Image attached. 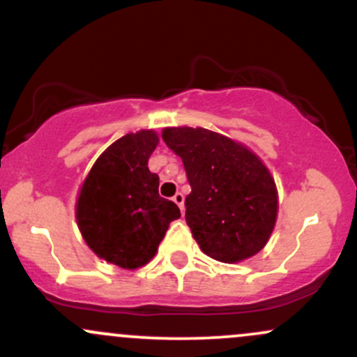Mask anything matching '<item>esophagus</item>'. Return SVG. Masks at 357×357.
I'll return each instance as SVG.
<instances>
[{
    "label": "esophagus",
    "instance_id": "1",
    "mask_svg": "<svg viewBox=\"0 0 357 357\" xmlns=\"http://www.w3.org/2000/svg\"><path fill=\"white\" fill-rule=\"evenodd\" d=\"M173 202L178 204L179 210H181V213L184 215V195L183 192H176V195L173 196Z\"/></svg>",
    "mask_w": 357,
    "mask_h": 357
}]
</instances>
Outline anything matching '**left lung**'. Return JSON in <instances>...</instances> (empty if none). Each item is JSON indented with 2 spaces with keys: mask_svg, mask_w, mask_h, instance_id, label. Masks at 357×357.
Listing matches in <instances>:
<instances>
[{
  "mask_svg": "<svg viewBox=\"0 0 357 357\" xmlns=\"http://www.w3.org/2000/svg\"><path fill=\"white\" fill-rule=\"evenodd\" d=\"M162 139L183 159L191 192L186 223L208 257L235 264L265 247L275 227V181L243 144L203 127H167Z\"/></svg>",
  "mask_w": 357,
  "mask_h": 357,
  "instance_id": "obj_1",
  "label": "left lung"
}]
</instances>
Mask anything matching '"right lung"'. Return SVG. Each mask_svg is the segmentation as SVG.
Listing matches in <instances>:
<instances>
[{
  "label": "right lung",
  "mask_w": 357,
  "mask_h": 357,
  "mask_svg": "<svg viewBox=\"0 0 357 357\" xmlns=\"http://www.w3.org/2000/svg\"><path fill=\"white\" fill-rule=\"evenodd\" d=\"M159 139L154 130L126 134L99 155L77 199V223L97 257L134 270L158 252L167 227L181 216L159 196V176L147 167Z\"/></svg>",
  "instance_id": "obj_1"
}]
</instances>
